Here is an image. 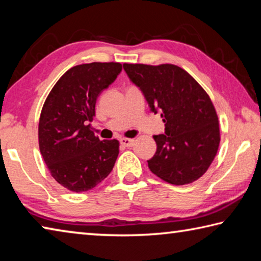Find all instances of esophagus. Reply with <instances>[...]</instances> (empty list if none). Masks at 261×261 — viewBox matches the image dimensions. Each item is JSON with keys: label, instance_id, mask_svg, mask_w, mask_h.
Returning a JSON list of instances; mask_svg holds the SVG:
<instances>
[{"label": "esophagus", "instance_id": "34e87169", "mask_svg": "<svg viewBox=\"0 0 261 261\" xmlns=\"http://www.w3.org/2000/svg\"><path fill=\"white\" fill-rule=\"evenodd\" d=\"M120 143L123 145V146L131 147L132 145H134L135 140H134V139H129V138H121V139H120Z\"/></svg>", "mask_w": 261, "mask_h": 261}]
</instances>
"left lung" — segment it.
Masks as SVG:
<instances>
[{
    "label": "left lung",
    "mask_w": 261,
    "mask_h": 261,
    "mask_svg": "<svg viewBox=\"0 0 261 261\" xmlns=\"http://www.w3.org/2000/svg\"><path fill=\"white\" fill-rule=\"evenodd\" d=\"M151 112L161 113L165 134L153 136L156 152L149 170L174 185L192 183L204 175L218 152V115L208 94L174 64H123Z\"/></svg>",
    "instance_id": "1"
}]
</instances>
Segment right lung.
<instances>
[{
	"label": "right lung",
	"mask_w": 261,
	"mask_h": 261,
	"mask_svg": "<svg viewBox=\"0 0 261 261\" xmlns=\"http://www.w3.org/2000/svg\"><path fill=\"white\" fill-rule=\"evenodd\" d=\"M122 71L121 63L93 62L68 70L53 87L39 121V147L57 183L70 191L93 189L107 177L118 155V141L91 131L95 103Z\"/></svg>",
	"instance_id": "add662e5"
}]
</instances>
